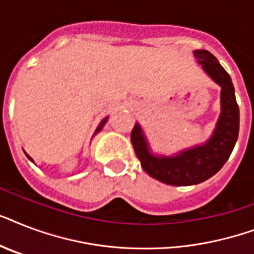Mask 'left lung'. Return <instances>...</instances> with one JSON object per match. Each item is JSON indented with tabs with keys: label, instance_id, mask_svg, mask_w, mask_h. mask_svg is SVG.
<instances>
[{
	"label": "left lung",
	"instance_id": "left-lung-1",
	"mask_svg": "<svg viewBox=\"0 0 254 254\" xmlns=\"http://www.w3.org/2000/svg\"><path fill=\"white\" fill-rule=\"evenodd\" d=\"M193 57L204 72L221 87V112L208 141L173 157L153 155L142 127L135 124L130 139L142 169L150 177L170 186H191L207 181L224 166L236 145L240 127V112L235 88L228 72L207 50H195Z\"/></svg>",
	"mask_w": 254,
	"mask_h": 254
}]
</instances>
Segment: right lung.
I'll return each instance as SVG.
<instances>
[{"mask_svg":"<svg viewBox=\"0 0 254 254\" xmlns=\"http://www.w3.org/2000/svg\"><path fill=\"white\" fill-rule=\"evenodd\" d=\"M107 120H108V117H105V119H104L103 121H101V123H100L99 127H97V129H96V133H99V131L101 130V129H103V127H104V125H105V123H107ZM26 157H27V158H29L30 161H31V162H34V161H33V158H31V157H30V155H27V154H26Z\"/></svg>","mask_w":254,"mask_h":254,"instance_id":"right-lung-1","label":"right lung"}]
</instances>
